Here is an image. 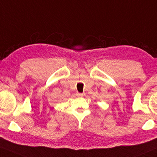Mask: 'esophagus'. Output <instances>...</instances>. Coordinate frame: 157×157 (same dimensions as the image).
Masks as SVG:
<instances>
[{
    "instance_id": "esophagus-1",
    "label": "esophagus",
    "mask_w": 157,
    "mask_h": 157,
    "mask_svg": "<svg viewBox=\"0 0 157 157\" xmlns=\"http://www.w3.org/2000/svg\"><path fill=\"white\" fill-rule=\"evenodd\" d=\"M85 95V94L83 93H77V97H83V96Z\"/></svg>"
}]
</instances>
